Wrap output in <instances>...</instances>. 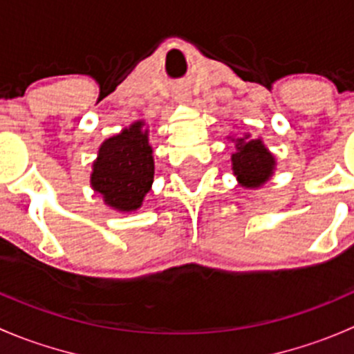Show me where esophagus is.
I'll return each mask as SVG.
<instances>
[{
  "instance_id": "esophagus-1",
  "label": "esophagus",
  "mask_w": 354,
  "mask_h": 354,
  "mask_svg": "<svg viewBox=\"0 0 354 354\" xmlns=\"http://www.w3.org/2000/svg\"><path fill=\"white\" fill-rule=\"evenodd\" d=\"M174 97H176L178 102H190V99H192L188 92H178V94L174 95Z\"/></svg>"
}]
</instances>
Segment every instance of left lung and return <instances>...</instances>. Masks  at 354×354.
<instances>
[{
  "label": "left lung",
  "instance_id": "1",
  "mask_svg": "<svg viewBox=\"0 0 354 354\" xmlns=\"http://www.w3.org/2000/svg\"><path fill=\"white\" fill-rule=\"evenodd\" d=\"M236 152L231 156L233 173L238 183L245 188H259L269 180L276 169V159L260 138H250V135L233 138Z\"/></svg>",
  "mask_w": 354,
  "mask_h": 354
}]
</instances>
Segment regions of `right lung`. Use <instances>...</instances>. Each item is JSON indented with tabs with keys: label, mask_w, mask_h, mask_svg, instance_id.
<instances>
[{
	"label": "right lung",
	"mask_w": 354,
	"mask_h": 354,
	"mask_svg": "<svg viewBox=\"0 0 354 354\" xmlns=\"http://www.w3.org/2000/svg\"><path fill=\"white\" fill-rule=\"evenodd\" d=\"M154 181V157L144 121L102 142L92 164L91 187L120 212L140 209Z\"/></svg>",
	"instance_id": "right-lung-1"
}]
</instances>
